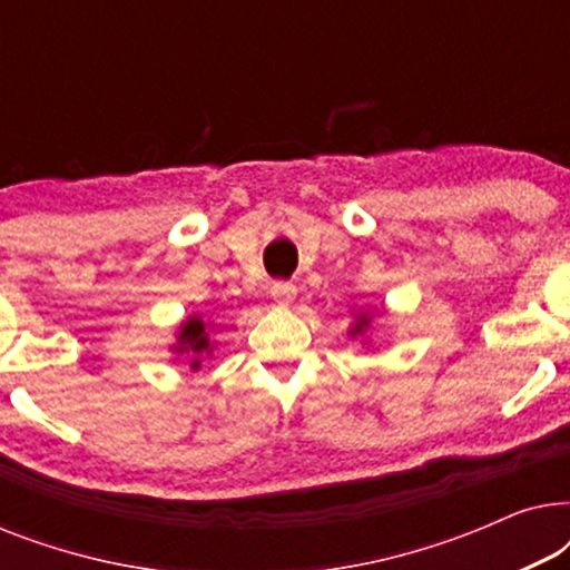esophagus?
I'll list each match as a JSON object with an SVG mask.
<instances>
[{
	"label": "esophagus",
	"instance_id": "obj_1",
	"mask_svg": "<svg viewBox=\"0 0 570 570\" xmlns=\"http://www.w3.org/2000/svg\"><path fill=\"white\" fill-rule=\"evenodd\" d=\"M295 293H298L295 291V285L285 283V279H277V283H272V287H269L272 301L279 303V306H287V303L295 298Z\"/></svg>",
	"mask_w": 570,
	"mask_h": 570
}]
</instances>
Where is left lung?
Instances as JSON below:
<instances>
[{
  "label": "left lung",
  "mask_w": 570,
  "mask_h": 570,
  "mask_svg": "<svg viewBox=\"0 0 570 570\" xmlns=\"http://www.w3.org/2000/svg\"><path fill=\"white\" fill-rule=\"evenodd\" d=\"M368 316H365V314H361V316H357V322L353 324V334H363V330H368Z\"/></svg>",
  "instance_id": "left-lung-1"
}]
</instances>
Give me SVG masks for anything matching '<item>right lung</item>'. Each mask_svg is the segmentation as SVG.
Segmentation results:
<instances>
[{
  "mask_svg": "<svg viewBox=\"0 0 570 570\" xmlns=\"http://www.w3.org/2000/svg\"><path fill=\"white\" fill-rule=\"evenodd\" d=\"M174 350H178V353H194V355L207 353L209 340H207V332H205V322H202V318H189V322L181 326V334H178V345ZM191 365L197 368L199 361H194Z\"/></svg>",
  "mask_w": 570,
  "mask_h": 570,
  "instance_id": "add662e5",
  "label": "right lung"
}]
</instances>
